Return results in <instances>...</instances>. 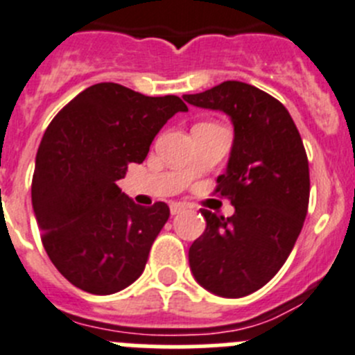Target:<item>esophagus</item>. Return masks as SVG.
<instances>
[{
	"instance_id": "esophagus-1",
	"label": "esophagus",
	"mask_w": 355,
	"mask_h": 355,
	"mask_svg": "<svg viewBox=\"0 0 355 355\" xmlns=\"http://www.w3.org/2000/svg\"><path fill=\"white\" fill-rule=\"evenodd\" d=\"M185 210V205L184 203H177V201H173V203H170V211L171 215H178L180 211Z\"/></svg>"
}]
</instances>
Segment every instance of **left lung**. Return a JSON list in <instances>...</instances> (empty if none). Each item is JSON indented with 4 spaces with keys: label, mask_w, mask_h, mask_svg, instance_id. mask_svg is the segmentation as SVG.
Segmentation results:
<instances>
[{
    "label": "left lung",
    "mask_w": 355,
    "mask_h": 355,
    "mask_svg": "<svg viewBox=\"0 0 355 355\" xmlns=\"http://www.w3.org/2000/svg\"><path fill=\"white\" fill-rule=\"evenodd\" d=\"M184 99L224 112L234 125L227 170L215 187L234 214L201 210L207 227L189 248L191 271L217 296H247L278 273L303 227L310 200L303 140L282 103L245 82L227 80Z\"/></svg>",
    "instance_id": "left-lung-1"
}]
</instances>
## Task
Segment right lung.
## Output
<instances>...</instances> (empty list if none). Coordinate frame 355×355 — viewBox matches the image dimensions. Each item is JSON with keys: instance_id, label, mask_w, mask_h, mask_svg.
<instances>
[{"instance_id": "right-lung-1", "label": "right lung", "mask_w": 355, "mask_h": 355, "mask_svg": "<svg viewBox=\"0 0 355 355\" xmlns=\"http://www.w3.org/2000/svg\"><path fill=\"white\" fill-rule=\"evenodd\" d=\"M178 96L140 94L114 82L87 87L52 119L38 147L31 200L42 243L59 273L91 294H114L145 270L166 203L145 208L119 189L144 162Z\"/></svg>"}]
</instances>
